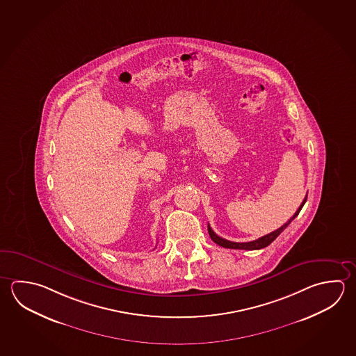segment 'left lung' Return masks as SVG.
I'll return each instance as SVG.
<instances>
[{
  "label": "left lung",
  "mask_w": 356,
  "mask_h": 356,
  "mask_svg": "<svg viewBox=\"0 0 356 356\" xmlns=\"http://www.w3.org/2000/svg\"><path fill=\"white\" fill-rule=\"evenodd\" d=\"M306 200H307V194H306L304 201L301 203V206H300L298 211H296V213L293 214L291 218L284 223V226L280 227V228L276 229V231L268 233V234H266V236L261 237V238L251 241V242H242V243H241V242H232V241L222 238V237L217 236V234L212 231V228L209 227V225H208V233H209V236H211V238H212L214 243H217V245H220V246L225 247V248H233V250H250V251H251V250H261V248H265V247L268 246L270 243H272L275 239L277 238L278 236H280V233L282 232L284 228L289 226V225L291 223L292 220H295V218L298 217V213H300V211H301L302 207H304Z\"/></svg>",
  "instance_id": "1"
}]
</instances>
